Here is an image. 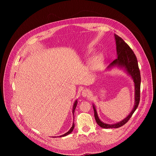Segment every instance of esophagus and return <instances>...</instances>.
Instances as JSON below:
<instances>
[{
	"mask_svg": "<svg viewBox=\"0 0 156 156\" xmlns=\"http://www.w3.org/2000/svg\"><path fill=\"white\" fill-rule=\"evenodd\" d=\"M90 90H88V89H84L83 90L82 92H81V95L84 97H88L90 95Z\"/></svg>",
	"mask_w": 156,
	"mask_h": 156,
	"instance_id": "obj_1",
	"label": "esophagus"
}]
</instances>
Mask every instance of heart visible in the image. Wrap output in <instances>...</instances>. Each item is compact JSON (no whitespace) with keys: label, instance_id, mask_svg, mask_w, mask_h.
<instances>
[{"label":"heart","instance_id":"b5f03b06","mask_svg":"<svg viewBox=\"0 0 156 156\" xmlns=\"http://www.w3.org/2000/svg\"><path fill=\"white\" fill-rule=\"evenodd\" d=\"M93 52L92 50H90L88 52V54H91ZM102 55L100 54H98L97 55H95L93 58L91 60L90 62V65H91V68L93 69L96 68L97 66H99L101 64L102 61Z\"/></svg>","mask_w":156,"mask_h":156}]
</instances>
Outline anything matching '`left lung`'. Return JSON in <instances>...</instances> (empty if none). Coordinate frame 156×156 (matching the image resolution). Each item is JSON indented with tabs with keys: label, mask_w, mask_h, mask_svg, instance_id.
<instances>
[{
	"label": "left lung",
	"mask_w": 156,
	"mask_h": 156,
	"mask_svg": "<svg viewBox=\"0 0 156 156\" xmlns=\"http://www.w3.org/2000/svg\"><path fill=\"white\" fill-rule=\"evenodd\" d=\"M114 38L116 41L117 58L109 65L106 70H110L114 68H120L125 71L127 75L132 78L135 87V102L133 108L128 115L122 121L114 124H108L102 122L98 116L95 105L93 104L95 121L99 126L103 128H118L124 125L132 117L140 102L141 77L136 57L133 51L121 37L114 34Z\"/></svg>",
	"instance_id": "8db88e82"
}]
</instances>
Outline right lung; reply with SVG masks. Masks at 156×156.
Listing matches in <instances>:
<instances>
[{"label":"right lung","mask_w":156,"mask_h":156,"mask_svg":"<svg viewBox=\"0 0 156 156\" xmlns=\"http://www.w3.org/2000/svg\"><path fill=\"white\" fill-rule=\"evenodd\" d=\"M77 103H78V100L76 99V100L75 101V102H74V104H73V110H72L73 115H74V112H75V109H76V108ZM74 127H75V124H74V122H73V125H72V126H71V128H70V129L68 131V132H66V133H64V135H62L59 136V137L65 136H66V135H68L70 134V133L73 132V129H74Z\"/></svg>","instance_id":"1"}]
</instances>
